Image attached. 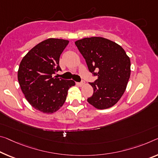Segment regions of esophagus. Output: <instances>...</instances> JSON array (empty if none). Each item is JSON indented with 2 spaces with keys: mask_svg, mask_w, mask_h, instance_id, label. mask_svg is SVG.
Masks as SVG:
<instances>
[{
  "mask_svg": "<svg viewBox=\"0 0 158 158\" xmlns=\"http://www.w3.org/2000/svg\"><path fill=\"white\" fill-rule=\"evenodd\" d=\"M77 84L79 85V86H83V85L85 84L84 81H81V82H78V83H77Z\"/></svg>",
  "mask_w": 158,
  "mask_h": 158,
  "instance_id": "34e87169",
  "label": "esophagus"
}]
</instances>
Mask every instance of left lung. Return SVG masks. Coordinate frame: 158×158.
I'll return each mask as SVG.
<instances>
[{
	"label": "left lung",
	"mask_w": 158,
	"mask_h": 158,
	"mask_svg": "<svg viewBox=\"0 0 158 158\" xmlns=\"http://www.w3.org/2000/svg\"><path fill=\"white\" fill-rule=\"evenodd\" d=\"M84 57L89 72L97 79L89 83L94 94L87 99L99 110L112 107L126 90L130 74L131 62L122 48L102 37H90L75 41Z\"/></svg>",
	"instance_id": "left-lung-1"
}]
</instances>
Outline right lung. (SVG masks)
<instances>
[{"label": "right lung", "instance_id": "right-lung-1", "mask_svg": "<svg viewBox=\"0 0 158 158\" xmlns=\"http://www.w3.org/2000/svg\"><path fill=\"white\" fill-rule=\"evenodd\" d=\"M69 41L48 39L27 52L19 64L17 78L22 91L31 106L44 113L52 114L63 106L73 80L54 78L61 70L60 57Z\"/></svg>", "mask_w": 158, "mask_h": 158}]
</instances>
